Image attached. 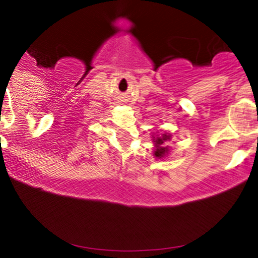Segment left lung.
I'll use <instances>...</instances> for the list:
<instances>
[{
  "instance_id": "1",
  "label": "left lung",
  "mask_w": 258,
  "mask_h": 258,
  "mask_svg": "<svg viewBox=\"0 0 258 258\" xmlns=\"http://www.w3.org/2000/svg\"><path fill=\"white\" fill-rule=\"evenodd\" d=\"M153 142H155V152H153V156H156L157 158H162L165 157L166 155L168 153V147H165L163 144L171 140V135L168 134H162V135H158V136L152 137Z\"/></svg>"
}]
</instances>
